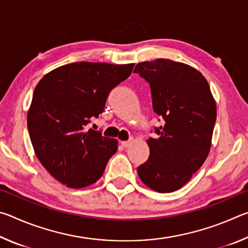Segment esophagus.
<instances>
[{
    "mask_svg": "<svg viewBox=\"0 0 248 248\" xmlns=\"http://www.w3.org/2000/svg\"><path fill=\"white\" fill-rule=\"evenodd\" d=\"M132 143V140H129V141H121V145L124 146V148H129L130 145Z\"/></svg>",
    "mask_w": 248,
    "mask_h": 248,
    "instance_id": "1",
    "label": "esophagus"
}]
</instances>
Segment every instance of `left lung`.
<instances>
[{
    "label": "left lung",
    "instance_id": "8db88e82",
    "mask_svg": "<svg viewBox=\"0 0 248 248\" xmlns=\"http://www.w3.org/2000/svg\"><path fill=\"white\" fill-rule=\"evenodd\" d=\"M150 84L153 109L164 119L158 137L146 141L148 161L138 167L140 179L157 192H173L189 182L211 148L217 106L207 79L192 66L170 59L138 63Z\"/></svg>",
    "mask_w": 248,
    "mask_h": 248
}]
</instances>
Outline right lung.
I'll return each instance as SVG.
<instances>
[{
    "label": "right lung",
    "instance_id": "add662e5",
    "mask_svg": "<svg viewBox=\"0 0 248 248\" xmlns=\"http://www.w3.org/2000/svg\"><path fill=\"white\" fill-rule=\"evenodd\" d=\"M133 65L75 62L52 70L37 84L27 114L32 148L66 187L79 189L97 182L118 149L116 139L86 125L104 111L110 91L130 77Z\"/></svg>",
    "mask_w": 248,
    "mask_h": 248
}]
</instances>
